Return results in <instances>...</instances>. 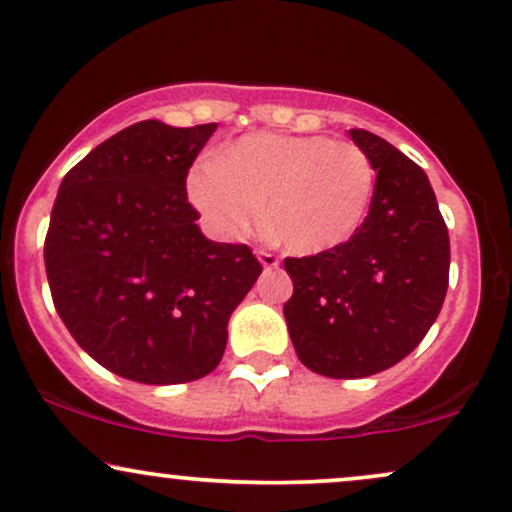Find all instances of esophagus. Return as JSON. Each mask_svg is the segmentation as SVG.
I'll return each instance as SVG.
<instances>
[{
  "label": "esophagus",
  "mask_w": 512,
  "mask_h": 512,
  "mask_svg": "<svg viewBox=\"0 0 512 512\" xmlns=\"http://www.w3.org/2000/svg\"><path fill=\"white\" fill-rule=\"evenodd\" d=\"M257 260H260L264 269H276L281 264L279 257H276L274 252H267V250H257Z\"/></svg>",
  "instance_id": "esophagus-1"
}]
</instances>
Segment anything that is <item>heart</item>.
<instances>
[{
	"label": "heart",
	"mask_w": 512,
	"mask_h": 512,
	"mask_svg": "<svg viewBox=\"0 0 512 512\" xmlns=\"http://www.w3.org/2000/svg\"><path fill=\"white\" fill-rule=\"evenodd\" d=\"M372 159L360 145L326 135L252 133L221 157L197 162L188 197L221 238L250 236L267 217L288 250L319 255L348 243L374 195Z\"/></svg>",
	"instance_id": "obj_1"
}]
</instances>
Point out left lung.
I'll use <instances>...</instances> for the list:
<instances>
[{"label":"left lung","instance_id":"1","mask_svg":"<svg viewBox=\"0 0 512 512\" xmlns=\"http://www.w3.org/2000/svg\"><path fill=\"white\" fill-rule=\"evenodd\" d=\"M350 138L377 171L372 205L348 243L286 257L293 295L283 305L300 362L331 379H362L410 355L439 317L451 243L429 178L379 135Z\"/></svg>","mask_w":512,"mask_h":512}]
</instances>
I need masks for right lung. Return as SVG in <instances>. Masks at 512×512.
Listing matches in <instances>:
<instances>
[{"instance_id": "right-lung-1", "label": "right lung", "mask_w": 512, "mask_h": 512, "mask_svg": "<svg viewBox=\"0 0 512 512\" xmlns=\"http://www.w3.org/2000/svg\"><path fill=\"white\" fill-rule=\"evenodd\" d=\"M217 123L123 128L61 181L45 238L49 291L80 348L140 384L207 377L262 264L202 236L186 178Z\"/></svg>"}]
</instances>
